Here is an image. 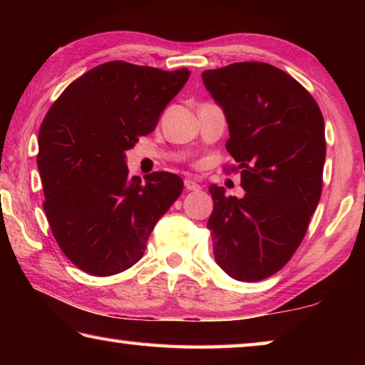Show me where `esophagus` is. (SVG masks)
Here are the masks:
<instances>
[{
	"mask_svg": "<svg viewBox=\"0 0 365 365\" xmlns=\"http://www.w3.org/2000/svg\"><path fill=\"white\" fill-rule=\"evenodd\" d=\"M185 188L190 191H197V190H201V185L195 180H191V178H187V180H185Z\"/></svg>",
	"mask_w": 365,
	"mask_h": 365,
	"instance_id": "obj_1",
	"label": "esophagus"
}]
</instances>
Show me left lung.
I'll use <instances>...</instances> for the list:
<instances>
[{
    "mask_svg": "<svg viewBox=\"0 0 365 365\" xmlns=\"http://www.w3.org/2000/svg\"><path fill=\"white\" fill-rule=\"evenodd\" d=\"M202 83L224 109L230 170H240L246 191L237 197L209 187L215 262L235 280H264L292 259L319 205L324 117L304 86L265 63L205 71Z\"/></svg>",
    "mask_w": 365,
    "mask_h": 365,
    "instance_id": "left-lung-1",
    "label": "left lung"
}]
</instances>
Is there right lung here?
Instances as JSON below:
<instances>
[{"label": "right lung", "mask_w": 365, "mask_h": 365, "mask_svg": "<svg viewBox=\"0 0 365 365\" xmlns=\"http://www.w3.org/2000/svg\"><path fill=\"white\" fill-rule=\"evenodd\" d=\"M190 71L110 61L61 93L40 127L46 217L59 248L90 275L137 264L156 222L183 190L170 172L128 178L125 151L151 133Z\"/></svg>", "instance_id": "right-lung-1"}]
</instances>
